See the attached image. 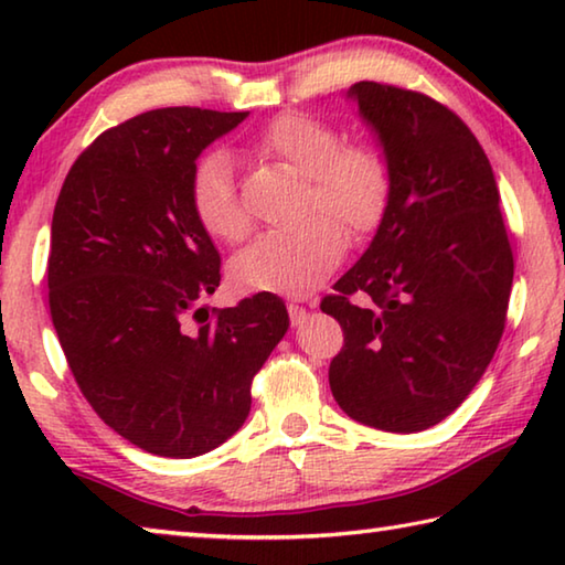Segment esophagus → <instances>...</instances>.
Masks as SVG:
<instances>
[{
    "label": "esophagus",
    "instance_id": "esophagus-1",
    "mask_svg": "<svg viewBox=\"0 0 565 565\" xmlns=\"http://www.w3.org/2000/svg\"><path fill=\"white\" fill-rule=\"evenodd\" d=\"M286 309H289V317H291L294 327H299V323H303L306 313H309V311H306L303 306H299V303H289V306H286Z\"/></svg>",
    "mask_w": 565,
    "mask_h": 565
}]
</instances>
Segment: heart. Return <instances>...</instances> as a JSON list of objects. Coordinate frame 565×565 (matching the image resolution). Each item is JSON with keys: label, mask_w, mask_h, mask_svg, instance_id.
I'll list each match as a JSON object with an SVG mask.
<instances>
[{"label": "heart", "mask_w": 565, "mask_h": 565, "mask_svg": "<svg viewBox=\"0 0 565 565\" xmlns=\"http://www.w3.org/2000/svg\"><path fill=\"white\" fill-rule=\"evenodd\" d=\"M254 151L303 177L301 214L333 215L349 234L374 232L391 199L388 161L371 141H343L331 121L303 111L274 117L256 134ZM189 202L209 236L236 242L248 228L232 161L209 151L189 177ZM333 217V218H334ZM332 218V220H333ZM328 216L256 236L232 259V279L244 291L301 296L327 279L343 256V232Z\"/></svg>", "instance_id": "1"}]
</instances>
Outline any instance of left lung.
Instances as JSON below:
<instances>
[{"label":"left lung","mask_w":565,"mask_h":565,"mask_svg":"<svg viewBox=\"0 0 565 565\" xmlns=\"http://www.w3.org/2000/svg\"><path fill=\"white\" fill-rule=\"evenodd\" d=\"M349 97L384 147L391 199L366 254L321 299L343 329L329 384L359 424L414 434L454 414L491 363L513 252L489 157L451 109L379 82Z\"/></svg>","instance_id":"8db88e82"}]
</instances>
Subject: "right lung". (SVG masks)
I'll return each instance as SVG.
<instances>
[{
    "label": "right lung",
    "instance_id": "1",
    "mask_svg": "<svg viewBox=\"0 0 565 565\" xmlns=\"http://www.w3.org/2000/svg\"><path fill=\"white\" fill-rule=\"evenodd\" d=\"M248 111L167 107L99 134L56 199L46 284L76 386L129 444L202 456L252 411V381L289 329L286 306L256 294L232 309L199 301L222 259L194 216L189 177L202 151Z\"/></svg>",
    "mask_w": 565,
    "mask_h": 565
}]
</instances>
